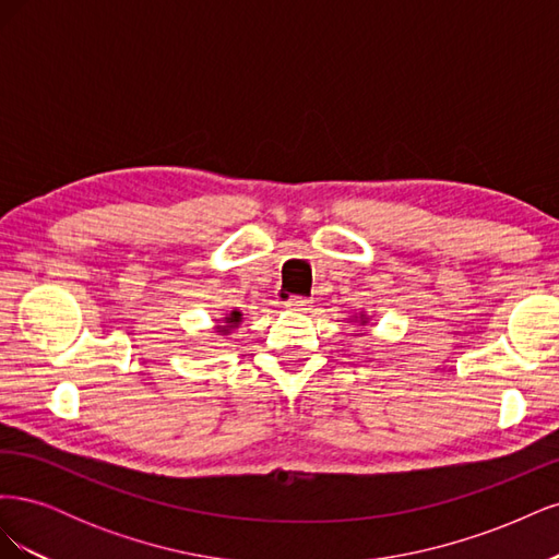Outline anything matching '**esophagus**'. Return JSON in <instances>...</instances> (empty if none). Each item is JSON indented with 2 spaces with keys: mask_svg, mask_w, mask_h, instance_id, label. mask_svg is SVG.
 I'll return each instance as SVG.
<instances>
[{
  "mask_svg": "<svg viewBox=\"0 0 559 559\" xmlns=\"http://www.w3.org/2000/svg\"><path fill=\"white\" fill-rule=\"evenodd\" d=\"M286 308L298 310V312H306V310L312 308V298H308V296H292L289 300H286Z\"/></svg>",
  "mask_w": 559,
  "mask_h": 559,
  "instance_id": "34e87169",
  "label": "esophagus"
}]
</instances>
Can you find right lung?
<instances>
[{
    "label": "right lung",
    "instance_id": "1",
    "mask_svg": "<svg viewBox=\"0 0 559 559\" xmlns=\"http://www.w3.org/2000/svg\"><path fill=\"white\" fill-rule=\"evenodd\" d=\"M228 321H230V324H235V321H240V312H233V314L228 317Z\"/></svg>",
    "mask_w": 559,
    "mask_h": 559
}]
</instances>
